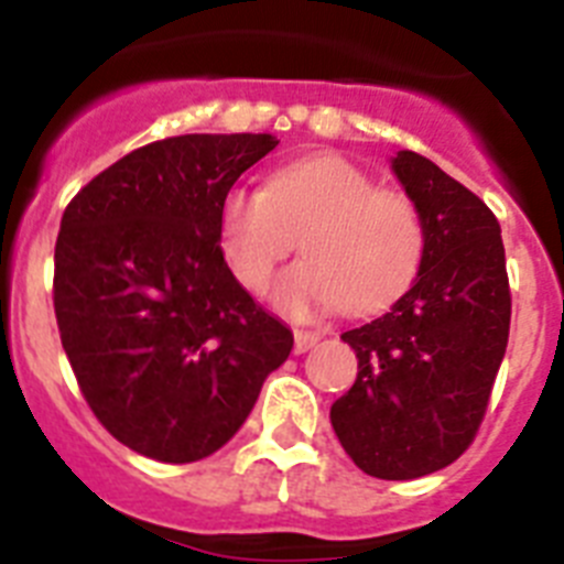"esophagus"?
Wrapping results in <instances>:
<instances>
[{
  "label": "esophagus",
  "instance_id": "34e87169",
  "mask_svg": "<svg viewBox=\"0 0 564 564\" xmlns=\"http://www.w3.org/2000/svg\"><path fill=\"white\" fill-rule=\"evenodd\" d=\"M318 341H322V333H318V330H296V333H293V350H296V352L313 350Z\"/></svg>",
  "mask_w": 564,
  "mask_h": 564
}]
</instances>
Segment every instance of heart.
Returning <instances> with one entry per match:
<instances>
[{
    "label": "heart",
    "instance_id": "heart-1",
    "mask_svg": "<svg viewBox=\"0 0 564 564\" xmlns=\"http://www.w3.org/2000/svg\"><path fill=\"white\" fill-rule=\"evenodd\" d=\"M296 237L307 259L273 288L276 307L291 316L341 302L352 311L390 302L412 282L426 246L415 203L378 188L336 154L282 166L265 188H234L223 203V253L248 291H265Z\"/></svg>",
    "mask_w": 564,
    "mask_h": 564
}]
</instances>
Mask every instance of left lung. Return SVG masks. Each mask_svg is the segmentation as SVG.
<instances>
[{
	"label": "left lung",
	"instance_id": "1",
	"mask_svg": "<svg viewBox=\"0 0 564 564\" xmlns=\"http://www.w3.org/2000/svg\"><path fill=\"white\" fill-rule=\"evenodd\" d=\"M392 172L421 212L426 246L390 313L341 333L358 376L330 423L361 471L415 480L475 441L506 356L511 291L491 208L423 154L403 149Z\"/></svg>",
	"mask_w": 564,
	"mask_h": 564
}]
</instances>
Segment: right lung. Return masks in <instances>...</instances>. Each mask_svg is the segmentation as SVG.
<instances>
[{"label": "right lung", "mask_w": 564, "mask_h": 564, "mask_svg": "<svg viewBox=\"0 0 564 564\" xmlns=\"http://www.w3.org/2000/svg\"><path fill=\"white\" fill-rule=\"evenodd\" d=\"M273 134H177L123 154L69 200L53 307L82 395L138 455L194 463L246 423L293 333L234 279L220 212Z\"/></svg>", "instance_id": "add662e5"}]
</instances>
